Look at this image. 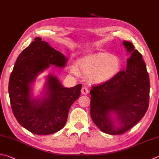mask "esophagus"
<instances>
[{"mask_svg": "<svg viewBox=\"0 0 159 159\" xmlns=\"http://www.w3.org/2000/svg\"><path fill=\"white\" fill-rule=\"evenodd\" d=\"M81 92H82V94H84V95H86L89 93V89L88 88L85 87V86H84V87L82 88V90H81Z\"/></svg>", "mask_w": 159, "mask_h": 159, "instance_id": "obj_1", "label": "esophagus"}]
</instances>
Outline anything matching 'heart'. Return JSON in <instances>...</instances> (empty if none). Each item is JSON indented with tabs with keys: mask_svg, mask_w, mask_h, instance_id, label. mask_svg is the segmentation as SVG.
Listing matches in <instances>:
<instances>
[{
	"mask_svg": "<svg viewBox=\"0 0 159 159\" xmlns=\"http://www.w3.org/2000/svg\"><path fill=\"white\" fill-rule=\"evenodd\" d=\"M80 70L91 76L96 82H104L113 78L120 68L118 57L109 53H97L83 58L79 61ZM73 71L77 73L73 68Z\"/></svg>",
	"mask_w": 159,
	"mask_h": 159,
	"instance_id": "heart-1",
	"label": "heart"
}]
</instances>
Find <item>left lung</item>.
Here are the masks:
<instances>
[{
	"instance_id": "obj_1",
	"label": "left lung",
	"mask_w": 159,
	"mask_h": 159,
	"mask_svg": "<svg viewBox=\"0 0 159 159\" xmlns=\"http://www.w3.org/2000/svg\"><path fill=\"white\" fill-rule=\"evenodd\" d=\"M122 43L129 53L126 68L107 82L93 86L90 91L92 120L111 135L124 134L135 126L149 107L150 84L145 63L132 43ZM112 112L116 113L118 127L110 117Z\"/></svg>"
}]
</instances>
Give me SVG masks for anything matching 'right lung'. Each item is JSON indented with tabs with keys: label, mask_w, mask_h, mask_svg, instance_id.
Listing matches in <instances>:
<instances>
[{
	"label": "right lung",
	"mask_w": 159,
	"mask_h": 159,
	"mask_svg": "<svg viewBox=\"0 0 159 159\" xmlns=\"http://www.w3.org/2000/svg\"><path fill=\"white\" fill-rule=\"evenodd\" d=\"M67 59L41 38L36 37L20 54L9 81L13 114L22 127L37 135H48L64 127L72 104L80 97L82 84L65 88L55 76H48L47 97L33 100L31 84L50 65L64 67Z\"/></svg>",
	"instance_id": "right-lung-1"
}]
</instances>
